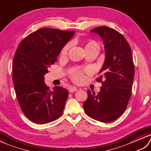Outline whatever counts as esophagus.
Here are the masks:
<instances>
[{
  "label": "esophagus",
  "instance_id": "obj_1",
  "mask_svg": "<svg viewBox=\"0 0 151 151\" xmlns=\"http://www.w3.org/2000/svg\"><path fill=\"white\" fill-rule=\"evenodd\" d=\"M78 90V88H77V87H76V86H72V87H70V88L69 92L70 93H73V92L77 91V90Z\"/></svg>",
  "mask_w": 151,
  "mask_h": 151
}]
</instances>
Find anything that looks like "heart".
<instances>
[{
    "label": "heart",
    "instance_id": "1",
    "mask_svg": "<svg viewBox=\"0 0 151 151\" xmlns=\"http://www.w3.org/2000/svg\"><path fill=\"white\" fill-rule=\"evenodd\" d=\"M70 46H71V45L70 44H67L66 45H65L64 46V47H63V48L62 49L61 52V56L62 57V58H64V57H65L67 55L68 50L70 48ZM95 46H99L97 44V42H96L93 41H88L85 44L86 51H88V50L95 47ZM71 77L73 81H74L75 82H77V83L81 81L83 79V73L81 71H80V70H72V71L71 72Z\"/></svg>",
    "mask_w": 151,
    "mask_h": 151
}]
</instances>
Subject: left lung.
Wrapping results in <instances>:
<instances>
[{"label":"left lung","instance_id":"obj_1","mask_svg":"<svg viewBox=\"0 0 151 151\" xmlns=\"http://www.w3.org/2000/svg\"><path fill=\"white\" fill-rule=\"evenodd\" d=\"M90 32L103 39L105 60L99 72L100 77L96 79L102 83L100 91L95 95L88 90L83 108L93 119L112 122L122 115L131 96L134 77L132 51L123 35L114 29L99 26Z\"/></svg>","mask_w":151,"mask_h":151}]
</instances>
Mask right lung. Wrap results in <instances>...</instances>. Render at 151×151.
<instances>
[{
	"label": "right lung",
	"instance_id": "right-lung-1",
	"mask_svg": "<svg viewBox=\"0 0 151 151\" xmlns=\"http://www.w3.org/2000/svg\"><path fill=\"white\" fill-rule=\"evenodd\" d=\"M74 33L41 28L26 36L18 46L13 61V83L22 112L33 122H52L63 112L68 90L55 86L50 90L45 75Z\"/></svg>",
	"mask_w": 151,
	"mask_h": 151
}]
</instances>
